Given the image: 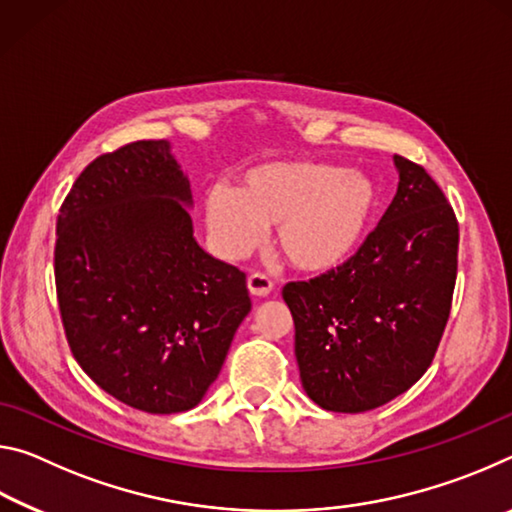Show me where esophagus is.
<instances>
[{
	"mask_svg": "<svg viewBox=\"0 0 512 512\" xmlns=\"http://www.w3.org/2000/svg\"><path fill=\"white\" fill-rule=\"evenodd\" d=\"M248 291L253 293V296H257V298H264V296H268V293L273 291V282H271V277L264 275V273H253V275H248Z\"/></svg>",
	"mask_w": 512,
	"mask_h": 512,
	"instance_id": "1",
	"label": "esophagus"
}]
</instances>
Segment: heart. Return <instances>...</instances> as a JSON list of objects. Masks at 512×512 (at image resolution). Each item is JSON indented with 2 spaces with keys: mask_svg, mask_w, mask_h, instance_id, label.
Instances as JSON below:
<instances>
[{
  "mask_svg": "<svg viewBox=\"0 0 512 512\" xmlns=\"http://www.w3.org/2000/svg\"><path fill=\"white\" fill-rule=\"evenodd\" d=\"M379 207L375 180L334 162H268L250 169L237 189L214 185L205 223L216 253L241 259L275 225V246L305 273L341 266L366 241Z\"/></svg>",
  "mask_w": 512,
  "mask_h": 512,
  "instance_id": "heart-1",
  "label": "heart"
}]
</instances>
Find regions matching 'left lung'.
<instances>
[{
	"label": "left lung",
	"mask_w": 512,
	"mask_h": 512,
	"mask_svg": "<svg viewBox=\"0 0 512 512\" xmlns=\"http://www.w3.org/2000/svg\"><path fill=\"white\" fill-rule=\"evenodd\" d=\"M400 185L348 262L282 289L296 359L320 409L363 413L409 391L443 339L458 266V221L427 169L395 155Z\"/></svg>",
	"instance_id": "obj_1"
}]
</instances>
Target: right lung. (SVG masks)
<instances>
[{"mask_svg":"<svg viewBox=\"0 0 512 512\" xmlns=\"http://www.w3.org/2000/svg\"><path fill=\"white\" fill-rule=\"evenodd\" d=\"M192 189L167 140L92 160L60 205L54 273L74 359L115 400L189 411L250 311L246 273L196 244Z\"/></svg>","mask_w":512,"mask_h":512,"instance_id":"add662e5","label":"right lung"}]
</instances>
